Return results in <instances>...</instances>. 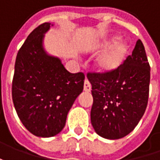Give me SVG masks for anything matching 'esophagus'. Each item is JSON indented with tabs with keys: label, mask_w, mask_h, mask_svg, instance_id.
<instances>
[{
	"label": "esophagus",
	"mask_w": 160,
	"mask_h": 160,
	"mask_svg": "<svg viewBox=\"0 0 160 160\" xmlns=\"http://www.w3.org/2000/svg\"><path fill=\"white\" fill-rule=\"evenodd\" d=\"M91 89H92L91 83H90V82L87 79H85V80H84V83H83V91L89 92H91Z\"/></svg>",
	"instance_id": "1"
}]
</instances>
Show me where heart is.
<instances>
[{
  "label": "heart",
  "instance_id": "b5f03b06",
  "mask_svg": "<svg viewBox=\"0 0 160 160\" xmlns=\"http://www.w3.org/2000/svg\"><path fill=\"white\" fill-rule=\"evenodd\" d=\"M118 37L114 36L108 38L102 42L100 44V48H106L109 46L112 42H115ZM128 52V45L126 42H118L114 46L110 48V50L103 54L99 58L97 62V68L102 72H109L116 70L124 61Z\"/></svg>",
  "mask_w": 160,
  "mask_h": 160
}]
</instances>
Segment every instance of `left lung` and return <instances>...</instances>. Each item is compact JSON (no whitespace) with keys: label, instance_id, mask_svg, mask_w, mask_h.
<instances>
[{"label":"left lung","instance_id":"left-lung-1","mask_svg":"<svg viewBox=\"0 0 160 160\" xmlns=\"http://www.w3.org/2000/svg\"><path fill=\"white\" fill-rule=\"evenodd\" d=\"M93 103L91 122L103 138L125 137L144 114L150 91L151 67L142 41L116 70L87 73Z\"/></svg>","mask_w":160,"mask_h":160}]
</instances>
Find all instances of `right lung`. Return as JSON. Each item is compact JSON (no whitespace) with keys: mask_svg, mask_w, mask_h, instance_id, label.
Wrapping results in <instances>:
<instances>
[{"mask_svg":"<svg viewBox=\"0 0 160 160\" xmlns=\"http://www.w3.org/2000/svg\"><path fill=\"white\" fill-rule=\"evenodd\" d=\"M50 26L42 23L28 35L17 54L12 80L17 114L28 131L39 137L61 132L84 80L83 73H69L60 59L44 52L42 38Z\"/></svg>","mask_w":160,"mask_h":160,"instance_id":"right-lung-1","label":"right lung"}]
</instances>
